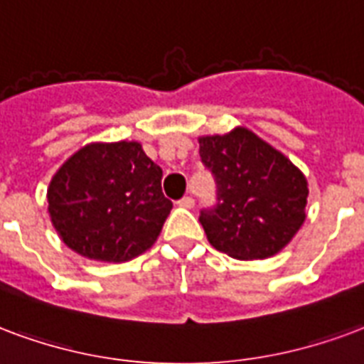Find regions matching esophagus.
<instances>
[{"label":"esophagus","instance_id":"1","mask_svg":"<svg viewBox=\"0 0 364 364\" xmlns=\"http://www.w3.org/2000/svg\"><path fill=\"white\" fill-rule=\"evenodd\" d=\"M177 204H179L181 208H193V206H195V198H193V196H183Z\"/></svg>","mask_w":364,"mask_h":364}]
</instances>
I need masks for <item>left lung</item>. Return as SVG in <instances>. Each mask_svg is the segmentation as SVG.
Instances as JSON below:
<instances>
[{
    "label": "left lung",
    "mask_w": 364,
    "mask_h": 364,
    "mask_svg": "<svg viewBox=\"0 0 364 364\" xmlns=\"http://www.w3.org/2000/svg\"><path fill=\"white\" fill-rule=\"evenodd\" d=\"M198 144L218 185L216 208L200 212L210 245L237 260L278 255L306 218L303 171L247 127L200 136Z\"/></svg>",
    "instance_id": "1"
}]
</instances>
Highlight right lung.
Here are the masks:
<instances>
[{
  "label": "right lung",
  "mask_w": 364,
  "mask_h": 364,
  "mask_svg": "<svg viewBox=\"0 0 364 364\" xmlns=\"http://www.w3.org/2000/svg\"><path fill=\"white\" fill-rule=\"evenodd\" d=\"M173 208L161 169L136 141L90 142L67 158L48 187L59 239L80 257L125 262L156 243Z\"/></svg>",
  "instance_id": "add662e5"
}]
</instances>
